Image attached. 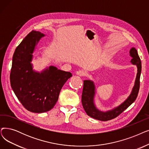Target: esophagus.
<instances>
[{
    "label": "esophagus",
    "instance_id": "34e87169",
    "mask_svg": "<svg viewBox=\"0 0 149 149\" xmlns=\"http://www.w3.org/2000/svg\"><path fill=\"white\" fill-rule=\"evenodd\" d=\"M76 74L79 75V76H80V77H83V76H84V75H85V72H84L83 70H81L77 71V72H76Z\"/></svg>",
    "mask_w": 149,
    "mask_h": 149
}]
</instances>
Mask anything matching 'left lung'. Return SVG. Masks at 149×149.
I'll list each match as a JSON object with an SVG mask.
<instances>
[{
    "instance_id": "1",
    "label": "left lung",
    "mask_w": 149,
    "mask_h": 149,
    "mask_svg": "<svg viewBox=\"0 0 149 149\" xmlns=\"http://www.w3.org/2000/svg\"><path fill=\"white\" fill-rule=\"evenodd\" d=\"M130 55L132 58L131 63L137 66L138 72L136 77L132 93L128 98L118 107L108 110L102 111L96 108L94 103L95 87L93 81L86 80L83 81V88L81 95V103L83 107L86 114L94 119L102 121H107L113 119L118 116L130 106L136 99L140 85V76L141 73V61L138 55L137 50L132 47L130 50Z\"/></svg>"
}]
</instances>
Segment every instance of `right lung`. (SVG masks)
<instances>
[{"label":"right lung","mask_w":149,"mask_h":149,"mask_svg":"<svg viewBox=\"0 0 149 149\" xmlns=\"http://www.w3.org/2000/svg\"><path fill=\"white\" fill-rule=\"evenodd\" d=\"M45 35L31 31L16 47L12 60L10 83L12 89L28 111L41 113L52 109L60 91L72 77L69 72L50 66L41 72L33 70V54Z\"/></svg>","instance_id":"obj_1"}]
</instances>
